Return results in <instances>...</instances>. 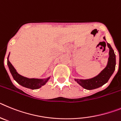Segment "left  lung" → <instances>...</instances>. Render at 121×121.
<instances>
[{
  "label": "left lung",
  "instance_id": "8db88e82",
  "mask_svg": "<svg viewBox=\"0 0 121 121\" xmlns=\"http://www.w3.org/2000/svg\"><path fill=\"white\" fill-rule=\"evenodd\" d=\"M104 39L105 40H106L105 36L104 37ZM107 44L108 47L109 49H110V51H109L108 61V64H107L106 68L98 75H97L94 78H91V79H75V80L80 85L82 86L83 88L86 89V90H94V89L99 88V87L104 85L105 83H106L108 81L110 77L112 75L114 70H115L116 55L114 54V50L112 49L110 44L107 43Z\"/></svg>",
  "mask_w": 121,
  "mask_h": 121
}]
</instances>
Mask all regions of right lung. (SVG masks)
Listing matches in <instances>:
<instances>
[{
  "label": "right lung",
  "instance_id": "add662e5",
  "mask_svg": "<svg viewBox=\"0 0 121 121\" xmlns=\"http://www.w3.org/2000/svg\"><path fill=\"white\" fill-rule=\"evenodd\" d=\"M10 55V54H9ZM8 55V56H9ZM7 60V64H8V68L10 69V71L11 72L13 77L18 83L19 85H22V86L26 87L27 88H30L31 90H36L41 88L42 86L46 84V83L48 82L49 78H46V79H37V78H28L27 77H23L22 75H19L17 72H16V69L13 67L11 63L8 60Z\"/></svg>",
  "mask_w": 121,
  "mask_h": 121
}]
</instances>
